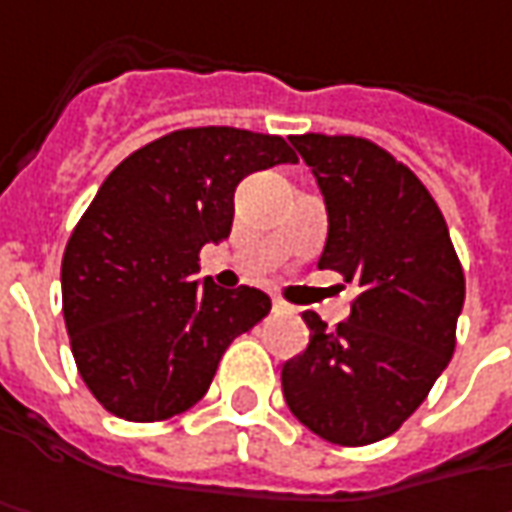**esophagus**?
<instances>
[{"mask_svg":"<svg viewBox=\"0 0 512 512\" xmlns=\"http://www.w3.org/2000/svg\"><path fill=\"white\" fill-rule=\"evenodd\" d=\"M272 311H274V314H289L291 306H289V303H286V300L274 297V300H272Z\"/></svg>","mask_w":512,"mask_h":512,"instance_id":"esophagus-1","label":"esophagus"}]
</instances>
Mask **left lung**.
I'll use <instances>...</instances> for the list:
<instances>
[{"instance_id":"8db88e82","label":"left lung","mask_w":512,"mask_h":512,"mask_svg":"<svg viewBox=\"0 0 512 512\" xmlns=\"http://www.w3.org/2000/svg\"><path fill=\"white\" fill-rule=\"evenodd\" d=\"M328 209L320 269L357 286L328 331L303 311L309 348L283 365L289 411L320 439L360 448L399 431L456 348L465 272L425 184L357 135H294Z\"/></svg>"}]
</instances>
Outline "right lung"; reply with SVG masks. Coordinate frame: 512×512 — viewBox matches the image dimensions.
I'll return each instance as SVG.
<instances>
[{
    "label": "right lung",
    "instance_id": "add662e5",
    "mask_svg": "<svg viewBox=\"0 0 512 512\" xmlns=\"http://www.w3.org/2000/svg\"><path fill=\"white\" fill-rule=\"evenodd\" d=\"M280 135L189 127L107 175L62 257V311L90 394L127 422H161L209 391L223 351L272 300L195 280L201 249L229 238L235 189L294 164Z\"/></svg>",
    "mask_w": 512,
    "mask_h": 512
}]
</instances>
